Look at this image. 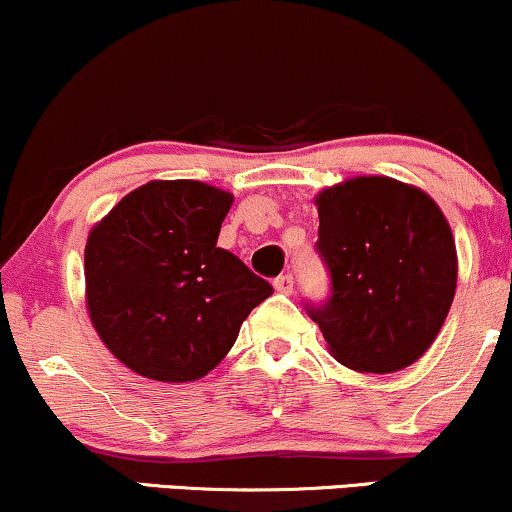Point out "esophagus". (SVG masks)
<instances>
[{
	"label": "esophagus",
	"mask_w": 512,
	"mask_h": 512,
	"mask_svg": "<svg viewBox=\"0 0 512 512\" xmlns=\"http://www.w3.org/2000/svg\"><path fill=\"white\" fill-rule=\"evenodd\" d=\"M274 289L279 293H291L293 291V274H281L274 279Z\"/></svg>",
	"instance_id": "1"
}]
</instances>
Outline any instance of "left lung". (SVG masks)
<instances>
[{
    "label": "left lung",
    "instance_id": "1",
    "mask_svg": "<svg viewBox=\"0 0 512 512\" xmlns=\"http://www.w3.org/2000/svg\"><path fill=\"white\" fill-rule=\"evenodd\" d=\"M317 255L330 298L305 303L332 356L395 373L426 354L455 298L457 252L443 211L392 178H354L317 195Z\"/></svg>",
    "mask_w": 512,
    "mask_h": 512
}]
</instances>
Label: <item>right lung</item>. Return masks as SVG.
<instances>
[{"instance_id":"right-lung-1","label":"right lung","mask_w":512,"mask_h":512,"mask_svg":"<svg viewBox=\"0 0 512 512\" xmlns=\"http://www.w3.org/2000/svg\"><path fill=\"white\" fill-rule=\"evenodd\" d=\"M233 197L197 180L129 192L91 231L86 303L98 337L134 373L163 383L207 375L245 317L274 293L216 245Z\"/></svg>"}]
</instances>
